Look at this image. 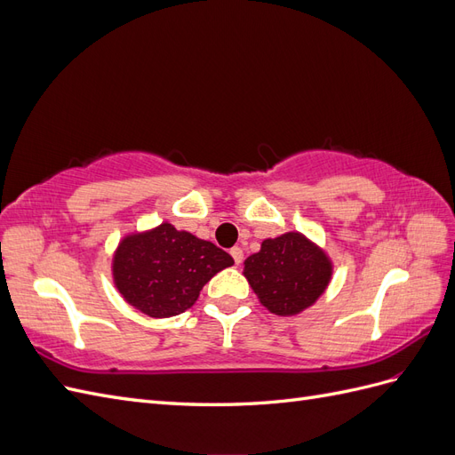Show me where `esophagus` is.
Masks as SVG:
<instances>
[{
  "instance_id": "esophagus-1",
  "label": "esophagus",
  "mask_w": 455,
  "mask_h": 455,
  "mask_svg": "<svg viewBox=\"0 0 455 455\" xmlns=\"http://www.w3.org/2000/svg\"><path fill=\"white\" fill-rule=\"evenodd\" d=\"M229 254H231L233 261H235V264L239 266V264H241V261H243V251L239 249V246H233V249L229 251Z\"/></svg>"
}]
</instances>
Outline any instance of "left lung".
I'll return each instance as SVG.
<instances>
[{
	"label": "left lung",
	"mask_w": 455,
	"mask_h": 455,
	"mask_svg": "<svg viewBox=\"0 0 455 455\" xmlns=\"http://www.w3.org/2000/svg\"><path fill=\"white\" fill-rule=\"evenodd\" d=\"M243 266L259 304L279 316H294L311 307L326 292L334 273L332 258L299 231L264 239Z\"/></svg>",
	"instance_id": "obj_1"
}]
</instances>
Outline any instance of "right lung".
Listing matches in <instances>:
<instances>
[{"instance_id": "right-lung-1", "label": "right lung", "mask_w": 455, "mask_h": 455, "mask_svg": "<svg viewBox=\"0 0 455 455\" xmlns=\"http://www.w3.org/2000/svg\"><path fill=\"white\" fill-rule=\"evenodd\" d=\"M233 258L211 241L163 222L125 233L112 256L114 286L151 319H169L196 304L203 286Z\"/></svg>"}]
</instances>
